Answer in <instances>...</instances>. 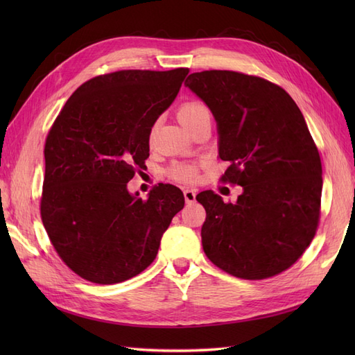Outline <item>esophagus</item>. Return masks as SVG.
<instances>
[{"label":"esophagus","mask_w":355,"mask_h":355,"mask_svg":"<svg viewBox=\"0 0 355 355\" xmlns=\"http://www.w3.org/2000/svg\"><path fill=\"white\" fill-rule=\"evenodd\" d=\"M184 196H185L187 204H192V202L196 201L197 191H196V189H185V191H184Z\"/></svg>","instance_id":"esophagus-1"}]
</instances>
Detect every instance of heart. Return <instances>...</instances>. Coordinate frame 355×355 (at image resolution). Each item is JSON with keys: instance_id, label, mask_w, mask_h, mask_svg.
I'll list each match as a JSON object with an SVG mask.
<instances>
[{"instance_id": "1", "label": "heart", "mask_w": 355, "mask_h": 355, "mask_svg": "<svg viewBox=\"0 0 355 355\" xmlns=\"http://www.w3.org/2000/svg\"><path fill=\"white\" fill-rule=\"evenodd\" d=\"M178 118L182 125L187 127L188 130L191 127L201 121H211V112L207 105L198 101H189L182 103L178 110ZM167 175L170 179H173L180 184H189L198 178V164L192 161H178L167 168Z\"/></svg>"}]
</instances>
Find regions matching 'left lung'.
<instances>
[{
    "label": "left lung",
    "instance_id": "left-lung-1",
    "mask_svg": "<svg viewBox=\"0 0 355 355\" xmlns=\"http://www.w3.org/2000/svg\"><path fill=\"white\" fill-rule=\"evenodd\" d=\"M187 87L218 123L223 184L243 187L235 202L213 191L196 197L206 209L202 249L222 271L265 280L288 270L317 232L321 159L290 94L265 78L235 71L191 73Z\"/></svg>",
    "mask_w": 355,
    "mask_h": 355
}]
</instances>
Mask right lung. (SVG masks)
I'll use <instances>...</instances> for the list:
<instances>
[{"instance_id": "obj_1", "label": "right lung", "mask_w": 355, "mask_h": 355, "mask_svg": "<svg viewBox=\"0 0 355 355\" xmlns=\"http://www.w3.org/2000/svg\"><path fill=\"white\" fill-rule=\"evenodd\" d=\"M188 68L124 69L81 84L46 139L41 219L56 253L96 284L128 280L151 265L185 197L155 185L142 200L127 182L146 167L149 135ZM139 196V194H136Z\"/></svg>"}]
</instances>
